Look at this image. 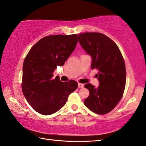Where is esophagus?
<instances>
[{
    "mask_svg": "<svg viewBox=\"0 0 146 146\" xmlns=\"http://www.w3.org/2000/svg\"><path fill=\"white\" fill-rule=\"evenodd\" d=\"M78 88H84V85L83 84L78 83Z\"/></svg>",
    "mask_w": 146,
    "mask_h": 146,
    "instance_id": "1",
    "label": "esophagus"
}]
</instances>
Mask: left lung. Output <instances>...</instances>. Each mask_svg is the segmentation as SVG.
<instances>
[{"instance_id":"1","label":"left lung","mask_w":146,"mask_h":146,"mask_svg":"<svg viewBox=\"0 0 146 146\" xmlns=\"http://www.w3.org/2000/svg\"><path fill=\"white\" fill-rule=\"evenodd\" d=\"M78 42L91 57V68L98 71L99 86L91 84L84 87L90 96L84 105L98 115L110 112L118 104L124 91L126 70L122 54L117 44L105 35L100 33L79 34Z\"/></svg>"}]
</instances>
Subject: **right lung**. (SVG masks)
Wrapping results in <instances>:
<instances>
[{
  "mask_svg": "<svg viewBox=\"0 0 146 146\" xmlns=\"http://www.w3.org/2000/svg\"><path fill=\"white\" fill-rule=\"evenodd\" d=\"M77 35H55L44 37L29 50L24 59L22 90L28 102L36 112L49 115L65 105L70 94L78 88L75 80L53 79L77 44Z\"/></svg>",
  "mask_w": 146,
  "mask_h": 146,
  "instance_id": "obj_1",
  "label": "right lung"
}]
</instances>
